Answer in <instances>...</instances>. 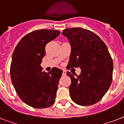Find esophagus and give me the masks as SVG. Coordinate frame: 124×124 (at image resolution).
Segmentation results:
<instances>
[{
	"instance_id": "1",
	"label": "esophagus",
	"mask_w": 124,
	"mask_h": 124,
	"mask_svg": "<svg viewBox=\"0 0 124 124\" xmlns=\"http://www.w3.org/2000/svg\"><path fill=\"white\" fill-rule=\"evenodd\" d=\"M62 75L65 76L66 75V70H63V72H62Z\"/></svg>"
}]
</instances>
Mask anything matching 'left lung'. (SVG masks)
Here are the masks:
<instances>
[{
    "label": "left lung",
    "instance_id": "left-lung-1",
    "mask_svg": "<svg viewBox=\"0 0 124 124\" xmlns=\"http://www.w3.org/2000/svg\"><path fill=\"white\" fill-rule=\"evenodd\" d=\"M70 40L71 51L67 69L80 68L76 77L70 72V94L72 100L80 106L99 102L111 84L113 64L108 49L98 35L86 29H65L62 33Z\"/></svg>",
    "mask_w": 124,
    "mask_h": 124
}]
</instances>
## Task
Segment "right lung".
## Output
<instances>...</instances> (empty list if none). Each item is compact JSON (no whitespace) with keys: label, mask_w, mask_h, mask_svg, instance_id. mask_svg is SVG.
<instances>
[{"label":"right lung","mask_w":124,"mask_h":124,"mask_svg":"<svg viewBox=\"0 0 124 124\" xmlns=\"http://www.w3.org/2000/svg\"><path fill=\"white\" fill-rule=\"evenodd\" d=\"M57 30H39L24 36L16 45L10 66L11 79L20 99L34 108L54 104L62 70L53 68L48 73L40 66L48 42L59 35Z\"/></svg>","instance_id":"right-lung-1"}]
</instances>
